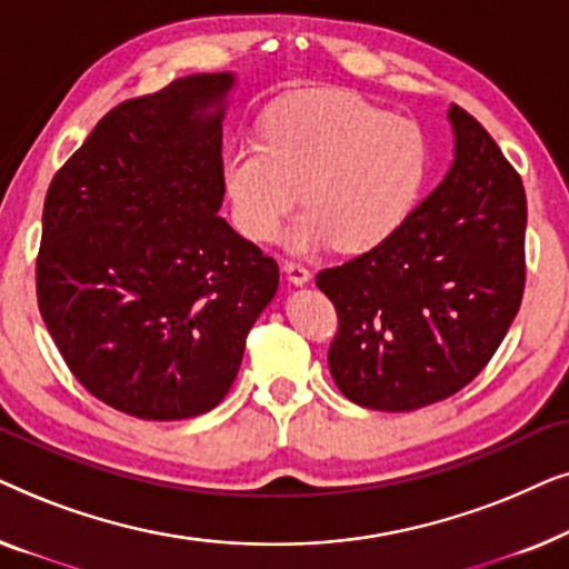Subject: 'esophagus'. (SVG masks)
Here are the masks:
<instances>
[{"label":"esophagus","mask_w":569,"mask_h":569,"mask_svg":"<svg viewBox=\"0 0 569 569\" xmlns=\"http://www.w3.org/2000/svg\"><path fill=\"white\" fill-rule=\"evenodd\" d=\"M284 274L292 284H306L310 279V271L298 261H284Z\"/></svg>","instance_id":"34e87169"}]
</instances>
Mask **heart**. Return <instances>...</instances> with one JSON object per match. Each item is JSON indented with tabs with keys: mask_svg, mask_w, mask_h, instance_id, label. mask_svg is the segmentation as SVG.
I'll return each instance as SVG.
<instances>
[{
	"mask_svg": "<svg viewBox=\"0 0 569 569\" xmlns=\"http://www.w3.org/2000/svg\"><path fill=\"white\" fill-rule=\"evenodd\" d=\"M425 176L417 123L347 90L282 100L263 116L261 142L236 144L222 162L232 224L248 240H274L302 201L306 212L284 236L295 253L380 246L415 209Z\"/></svg>",
	"mask_w": 569,
	"mask_h": 569,
	"instance_id": "b5f03b06",
	"label": "heart"
}]
</instances>
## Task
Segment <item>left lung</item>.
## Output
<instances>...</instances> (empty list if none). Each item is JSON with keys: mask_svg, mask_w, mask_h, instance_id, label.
<instances>
[{"mask_svg": "<svg viewBox=\"0 0 569 569\" xmlns=\"http://www.w3.org/2000/svg\"><path fill=\"white\" fill-rule=\"evenodd\" d=\"M453 166L383 243L318 271L339 331L333 383L349 401L411 411L485 370L526 287V191L487 129L450 106Z\"/></svg>", "mask_w": 569, "mask_h": 569, "instance_id": "left-lung-1", "label": "left lung"}]
</instances>
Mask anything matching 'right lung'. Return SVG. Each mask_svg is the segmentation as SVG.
I'll use <instances>...</instances> for the list:
<instances>
[{
	"instance_id": "1",
	"label": "right lung",
	"mask_w": 569,
	"mask_h": 569,
	"mask_svg": "<svg viewBox=\"0 0 569 569\" xmlns=\"http://www.w3.org/2000/svg\"><path fill=\"white\" fill-rule=\"evenodd\" d=\"M230 72L108 111L53 176L38 308L74 378L139 419H189L230 391L279 267L222 220Z\"/></svg>"
}]
</instances>
